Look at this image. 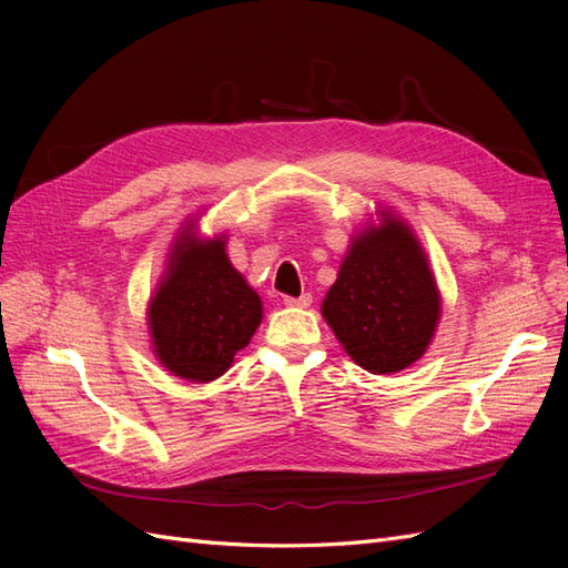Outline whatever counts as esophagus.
<instances>
[{
  "mask_svg": "<svg viewBox=\"0 0 568 568\" xmlns=\"http://www.w3.org/2000/svg\"><path fill=\"white\" fill-rule=\"evenodd\" d=\"M284 303L288 305V307H307L313 303V296L311 294H301L298 298H294V296H284Z\"/></svg>",
  "mask_w": 568,
  "mask_h": 568,
  "instance_id": "1",
  "label": "esophagus"
}]
</instances>
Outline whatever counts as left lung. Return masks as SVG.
Here are the masks:
<instances>
[{"instance_id": "obj_1", "label": "left lung", "mask_w": 568, "mask_h": 568, "mask_svg": "<svg viewBox=\"0 0 568 568\" xmlns=\"http://www.w3.org/2000/svg\"><path fill=\"white\" fill-rule=\"evenodd\" d=\"M322 315L359 367L390 374L409 367L432 343L438 288L409 227L388 220L355 239Z\"/></svg>"}]
</instances>
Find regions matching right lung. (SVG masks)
Listing matches in <instances>:
<instances>
[{
	"label": "right lung",
	"instance_id": "1",
	"mask_svg": "<svg viewBox=\"0 0 568 568\" xmlns=\"http://www.w3.org/2000/svg\"><path fill=\"white\" fill-rule=\"evenodd\" d=\"M261 317V298L227 261L225 242L184 234L149 305L153 348L163 367L182 379H217L248 346Z\"/></svg>",
	"mask_w": 568,
	"mask_h": 568
}]
</instances>
